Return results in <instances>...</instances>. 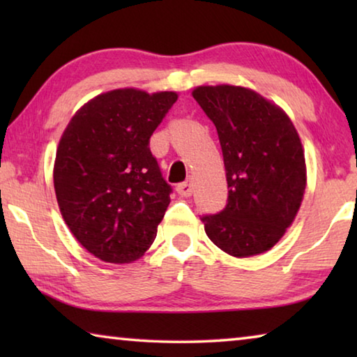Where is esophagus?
Wrapping results in <instances>:
<instances>
[{
    "mask_svg": "<svg viewBox=\"0 0 357 357\" xmlns=\"http://www.w3.org/2000/svg\"><path fill=\"white\" fill-rule=\"evenodd\" d=\"M176 192L181 197H190L193 193V184L192 181H185V183H181L176 187Z\"/></svg>",
    "mask_w": 357,
    "mask_h": 357,
    "instance_id": "1",
    "label": "esophagus"
}]
</instances>
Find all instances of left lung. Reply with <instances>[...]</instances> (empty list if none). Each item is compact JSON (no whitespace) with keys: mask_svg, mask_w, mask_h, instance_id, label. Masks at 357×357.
I'll return each instance as SVG.
<instances>
[{"mask_svg":"<svg viewBox=\"0 0 357 357\" xmlns=\"http://www.w3.org/2000/svg\"><path fill=\"white\" fill-rule=\"evenodd\" d=\"M192 96L215 126L228 183L227 206L202 217L204 231L231 257L268 252L304 198L307 167L298 130L279 105L250 88L202 84Z\"/></svg>","mask_w":357,"mask_h":357,"instance_id":"left-lung-1","label":"left lung"}]
</instances>
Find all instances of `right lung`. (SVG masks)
Segmentation results:
<instances>
[{"label": "right lung", "mask_w": 357, "mask_h": 357, "mask_svg": "<svg viewBox=\"0 0 357 357\" xmlns=\"http://www.w3.org/2000/svg\"><path fill=\"white\" fill-rule=\"evenodd\" d=\"M178 93L119 88L83 104L59 138L53 185L74 238L105 263H132L154 243L172 187L149 138Z\"/></svg>", "instance_id": "right-lung-1"}]
</instances>
